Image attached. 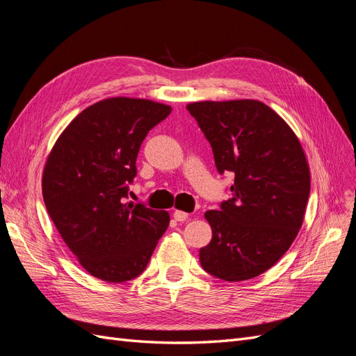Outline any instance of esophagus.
<instances>
[{
  "mask_svg": "<svg viewBox=\"0 0 356 356\" xmlns=\"http://www.w3.org/2000/svg\"><path fill=\"white\" fill-rule=\"evenodd\" d=\"M174 218L177 220V221H186L187 218H188V213L187 212H184V211H179V209H177V211H174Z\"/></svg>",
  "mask_w": 356,
  "mask_h": 356,
  "instance_id": "esophagus-1",
  "label": "esophagus"
}]
</instances>
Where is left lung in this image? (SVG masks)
Here are the masks:
<instances>
[{"instance_id":"1","label":"left lung","mask_w":356,"mask_h":356,"mask_svg":"<svg viewBox=\"0 0 356 356\" xmlns=\"http://www.w3.org/2000/svg\"><path fill=\"white\" fill-rule=\"evenodd\" d=\"M209 141L220 174L233 172V197L204 213L212 239L202 267L222 281L264 273L289 250L305 220L310 170L297 135L255 99L187 105Z\"/></svg>"}]
</instances>
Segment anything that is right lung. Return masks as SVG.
I'll list each match as a JSON object with an SVG mask.
<instances>
[{"instance_id":"add662e5","label":"right lung","mask_w":356,"mask_h":356,"mask_svg":"<svg viewBox=\"0 0 356 356\" xmlns=\"http://www.w3.org/2000/svg\"><path fill=\"white\" fill-rule=\"evenodd\" d=\"M169 105L106 98L60 134L42 170V199L63 242L86 272L120 284L141 275L166 232L168 211L126 202L139 147Z\"/></svg>"}]
</instances>
